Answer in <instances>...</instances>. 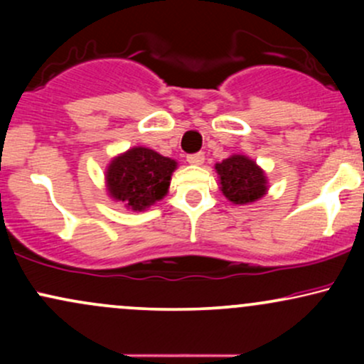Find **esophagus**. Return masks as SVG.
I'll list each match as a JSON object with an SVG mask.
<instances>
[{"label":"esophagus","mask_w":364,"mask_h":364,"mask_svg":"<svg viewBox=\"0 0 364 364\" xmlns=\"http://www.w3.org/2000/svg\"><path fill=\"white\" fill-rule=\"evenodd\" d=\"M188 164L191 166H202L203 161H205V154L203 152H196V154H190V156L186 157Z\"/></svg>","instance_id":"obj_1"}]
</instances>
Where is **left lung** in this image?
<instances>
[{
	"label": "left lung",
	"instance_id": "8db88e82",
	"mask_svg": "<svg viewBox=\"0 0 364 364\" xmlns=\"http://www.w3.org/2000/svg\"><path fill=\"white\" fill-rule=\"evenodd\" d=\"M220 176V191L232 203H250L265 195V174L252 159L232 156L215 164Z\"/></svg>",
	"mask_w": 364,
	"mask_h": 364
}]
</instances>
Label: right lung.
Instances as JSON below:
<instances>
[{"label": "right lung", "instance_id": "right-lung-1", "mask_svg": "<svg viewBox=\"0 0 364 364\" xmlns=\"http://www.w3.org/2000/svg\"><path fill=\"white\" fill-rule=\"evenodd\" d=\"M176 162L145 147L129 149L107 168V190L133 210H144L168 193Z\"/></svg>", "mask_w": 364, "mask_h": 364}]
</instances>
